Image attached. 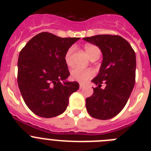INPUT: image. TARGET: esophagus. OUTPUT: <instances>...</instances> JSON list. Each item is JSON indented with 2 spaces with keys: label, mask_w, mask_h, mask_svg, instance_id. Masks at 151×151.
Masks as SVG:
<instances>
[{
  "label": "esophagus",
  "mask_w": 151,
  "mask_h": 151,
  "mask_svg": "<svg viewBox=\"0 0 151 151\" xmlns=\"http://www.w3.org/2000/svg\"><path fill=\"white\" fill-rule=\"evenodd\" d=\"M84 86H85V85H84V84H82V83H80V84H79V88H80V89H82V88H83Z\"/></svg>",
  "instance_id": "obj_1"
}]
</instances>
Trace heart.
I'll return each instance as SVG.
<instances>
[{"instance_id": "1", "label": "heart", "mask_w": 151, "mask_h": 151, "mask_svg": "<svg viewBox=\"0 0 151 151\" xmlns=\"http://www.w3.org/2000/svg\"><path fill=\"white\" fill-rule=\"evenodd\" d=\"M85 50L90 59L94 57H99L100 54H101V50H100L99 47H97L95 45H86L85 46ZM73 52H74V47H71L68 49L67 51L65 54L64 59H65V62L68 66H71L73 63ZM70 75H71V78L73 79L76 80L78 82H84L94 76V72L91 69H83L78 67H75L71 70Z\"/></svg>"}]
</instances>
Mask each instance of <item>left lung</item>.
<instances>
[{
  "label": "left lung",
  "instance_id": "8db88e82",
  "mask_svg": "<svg viewBox=\"0 0 151 151\" xmlns=\"http://www.w3.org/2000/svg\"><path fill=\"white\" fill-rule=\"evenodd\" d=\"M99 47L103 61L98 75L92 79L97 86L86 98V109L91 116L106 120L116 116L125 106L135 82L136 57L125 39L119 35H97L83 38ZM106 84L104 89L101 88Z\"/></svg>",
  "mask_w": 151,
  "mask_h": 151
}]
</instances>
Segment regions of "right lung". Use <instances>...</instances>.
<instances>
[{"mask_svg": "<svg viewBox=\"0 0 151 151\" xmlns=\"http://www.w3.org/2000/svg\"><path fill=\"white\" fill-rule=\"evenodd\" d=\"M79 38H60L49 32L34 36L21 50L17 82L24 101L32 112L44 118L62 114L69 96L79 88L69 76L65 54Z\"/></svg>", "mask_w": 151, "mask_h": 151, "instance_id": "obj_1", "label": "right lung"}]
</instances>
